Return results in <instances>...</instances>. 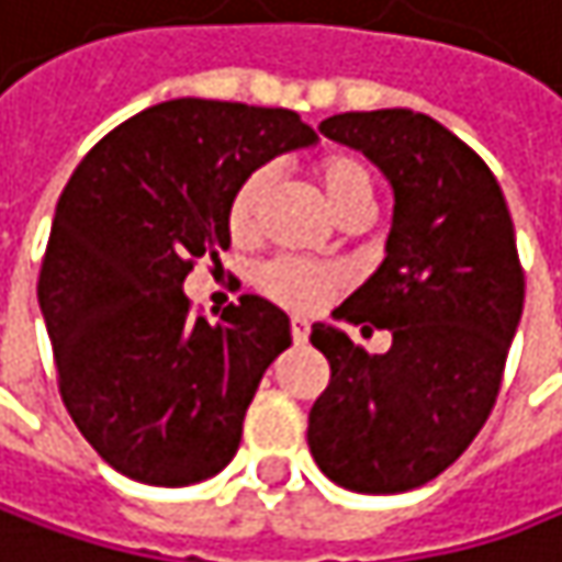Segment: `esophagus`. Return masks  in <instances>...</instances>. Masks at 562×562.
Wrapping results in <instances>:
<instances>
[{
  "instance_id": "34e87169",
  "label": "esophagus",
  "mask_w": 562,
  "mask_h": 562,
  "mask_svg": "<svg viewBox=\"0 0 562 562\" xmlns=\"http://www.w3.org/2000/svg\"><path fill=\"white\" fill-rule=\"evenodd\" d=\"M291 336H294V341H297V345H303V341H306V336H310V323H306L303 316H294V319H291Z\"/></svg>"
}]
</instances>
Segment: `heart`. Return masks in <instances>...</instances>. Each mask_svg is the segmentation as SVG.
<instances>
[{"mask_svg": "<svg viewBox=\"0 0 562 562\" xmlns=\"http://www.w3.org/2000/svg\"><path fill=\"white\" fill-rule=\"evenodd\" d=\"M316 181H319L323 201L333 214H339L341 207L351 201L371 204V194H374L371 172L351 156H323L316 162ZM268 188H271V169L268 166L252 169L243 179V184L236 188V194L229 201V233L236 239L256 236ZM259 284L271 301L294 306V310H313L339 291L341 274L333 268L313 265V261L274 259L259 271Z\"/></svg>", "mask_w": 562, "mask_h": 562, "instance_id": "heart-1", "label": "heart"}]
</instances>
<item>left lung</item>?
Segmentation results:
<instances>
[{"instance_id":"8db88e82","label":"left lung","mask_w":562,"mask_h":562,"mask_svg":"<svg viewBox=\"0 0 562 562\" xmlns=\"http://www.w3.org/2000/svg\"><path fill=\"white\" fill-rule=\"evenodd\" d=\"M319 134L390 181L386 256L333 316L390 329L393 345L368 355L336 326H313L333 378L306 445L351 493H406L461 458L499 396L525 306L515 226L490 166L428 114L348 111Z\"/></svg>"}]
</instances>
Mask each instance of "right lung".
Instances as JSON below:
<instances>
[{
	"label": "right lung",
	"mask_w": 562,
	"mask_h": 562,
	"mask_svg": "<svg viewBox=\"0 0 562 562\" xmlns=\"http://www.w3.org/2000/svg\"><path fill=\"white\" fill-rule=\"evenodd\" d=\"M316 140L284 108L172 99L111 131L63 188L37 303L63 403L117 473L188 486L233 461L291 319L243 294L211 323L181 288L194 259L229 249L243 179Z\"/></svg>",
	"instance_id": "1"
}]
</instances>
